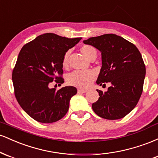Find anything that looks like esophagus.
<instances>
[{
    "label": "esophagus",
    "mask_w": 158,
    "mask_h": 158,
    "mask_svg": "<svg viewBox=\"0 0 158 158\" xmlns=\"http://www.w3.org/2000/svg\"><path fill=\"white\" fill-rule=\"evenodd\" d=\"M77 91H78V93H79V94H83V93H85L87 90L85 89H81V88H79Z\"/></svg>",
    "instance_id": "obj_1"
}]
</instances>
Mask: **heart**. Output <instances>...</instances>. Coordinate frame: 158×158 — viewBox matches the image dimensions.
Returning <instances> with one entry per match:
<instances>
[{"instance_id": "b5f03b06", "label": "heart", "mask_w": 158, "mask_h": 158, "mask_svg": "<svg viewBox=\"0 0 158 158\" xmlns=\"http://www.w3.org/2000/svg\"><path fill=\"white\" fill-rule=\"evenodd\" d=\"M80 50L88 59H90L93 57H97V50L91 45H83L81 47ZM69 56H70V51H67L63 56L62 66L64 68H67L68 66ZM95 77L96 73L94 70H87V71L75 70L67 76V82L72 86L79 88H85L92 82Z\"/></svg>"}]
</instances>
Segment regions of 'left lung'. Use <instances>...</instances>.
<instances>
[{
    "label": "left lung",
    "instance_id": "8db88e82",
    "mask_svg": "<svg viewBox=\"0 0 158 158\" xmlns=\"http://www.w3.org/2000/svg\"><path fill=\"white\" fill-rule=\"evenodd\" d=\"M102 52V68L97 84L111 86L92 104L94 111L106 119L126 117L137 106L143 92L146 66L135 44L115 34H105L83 41ZM102 85V86H103Z\"/></svg>",
    "mask_w": 158,
    "mask_h": 158
}]
</instances>
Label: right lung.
<instances>
[{
    "label": "right lung",
    "instance_id": "right-lung-1",
    "mask_svg": "<svg viewBox=\"0 0 158 158\" xmlns=\"http://www.w3.org/2000/svg\"><path fill=\"white\" fill-rule=\"evenodd\" d=\"M81 38L68 39L45 33L23 46L12 74L18 102L32 119L42 123L59 120L67 114L75 87L56 90L49 85L64 83L62 59Z\"/></svg>",
    "mask_w": 158,
    "mask_h": 158
}]
</instances>
